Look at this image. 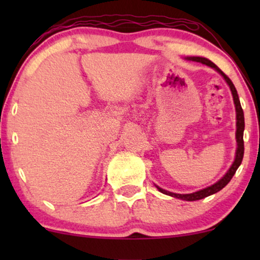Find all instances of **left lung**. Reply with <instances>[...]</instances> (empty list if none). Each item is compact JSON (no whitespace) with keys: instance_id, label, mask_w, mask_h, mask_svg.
I'll return each instance as SVG.
<instances>
[{"instance_id":"left-lung-1","label":"left lung","mask_w":260,"mask_h":260,"mask_svg":"<svg viewBox=\"0 0 260 260\" xmlns=\"http://www.w3.org/2000/svg\"><path fill=\"white\" fill-rule=\"evenodd\" d=\"M187 59L188 60H193V61H197V62L205 63V65H207L209 67H213V69L216 70L220 74H221V76L223 77V79L226 80V83L229 84L231 91H232L233 101H234V104H236V111H237V134H236V136H237L238 148H237L236 159H234L232 167H231L229 172L226 173V175L223 176L221 180H219L218 182L214 183L211 187H207V188H205V189L195 191V193H191V194H175V193H172V191L162 189V188H159L158 186H156V188H157V189L161 191V193L169 195V197H174V198L181 199V200H186V201H195V200H201V199L207 198V197H209V195L215 194V193H218L219 190H221L222 188L225 187L226 184L230 182L231 179H232L234 174H236L237 169L239 168V166L241 165V161H243V157H244L245 119H244V111H243V109H241L239 97H238V92L236 90V87H234L232 80H231L230 78L227 77L226 74L223 73L222 71L220 70L218 66L215 65V63H213L211 60H208V59H206V58H201V56H190V58H187Z\"/></svg>"}]
</instances>
